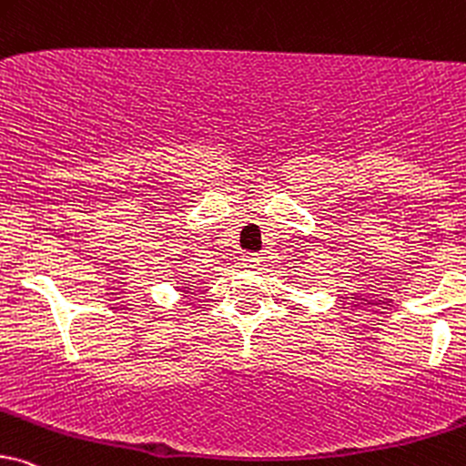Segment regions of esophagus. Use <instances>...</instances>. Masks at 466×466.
<instances>
[{
  "label": "esophagus",
  "mask_w": 466,
  "mask_h": 466,
  "mask_svg": "<svg viewBox=\"0 0 466 466\" xmlns=\"http://www.w3.org/2000/svg\"><path fill=\"white\" fill-rule=\"evenodd\" d=\"M241 261H244V268H257L258 261H261V257H258L257 252H246V255L241 257Z\"/></svg>",
  "instance_id": "obj_1"
}]
</instances>
